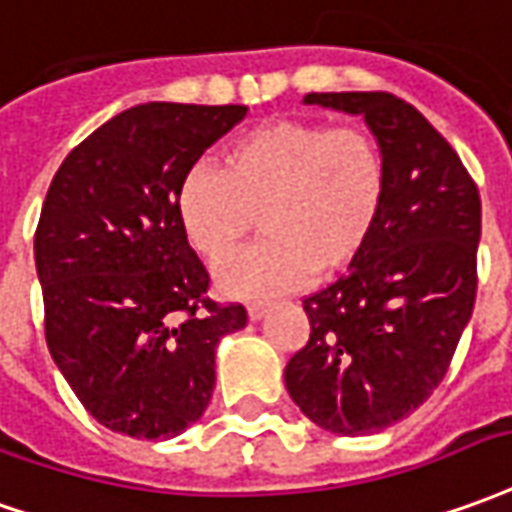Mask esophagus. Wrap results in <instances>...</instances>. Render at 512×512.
Segmentation results:
<instances>
[{
    "label": "esophagus",
    "mask_w": 512,
    "mask_h": 512,
    "mask_svg": "<svg viewBox=\"0 0 512 512\" xmlns=\"http://www.w3.org/2000/svg\"><path fill=\"white\" fill-rule=\"evenodd\" d=\"M246 313H249V318H252V321H260V318L268 313V305L266 302H252V305L246 307Z\"/></svg>",
    "instance_id": "obj_1"
}]
</instances>
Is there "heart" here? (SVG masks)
<instances>
[{"mask_svg":"<svg viewBox=\"0 0 512 512\" xmlns=\"http://www.w3.org/2000/svg\"><path fill=\"white\" fill-rule=\"evenodd\" d=\"M388 191L391 166L374 132L285 116L235 135L219 171H191L177 216L210 266L230 263L260 216L266 238L219 277L227 293L260 296L349 271L380 227Z\"/></svg>","mask_w":512,"mask_h":512,"instance_id":"1","label":"heart"}]
</instances>
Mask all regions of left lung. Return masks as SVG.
<instances>
[{
	"instance_id": "1",
	"label": "left lung",
	"mask_w": 512,
	"mask_h": 512,
	"mask_svg": "<svg viewBox=\"0 0 512 512\" xmlns=\"http://www.w3.org/2000/svg\"><path fill=\"white\" fill-rule=\"evenodd\" d=\"M305 102L363 113L391 166L371 244L349 274L302 299L310 338L285 366L288 393L313 424L368 435L424 405L449 371L477 299L480 191L405 99L346 91Z\"/></svg>"
}]
</instances>
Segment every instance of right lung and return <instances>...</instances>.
Here are the masks:
<instances>
[{"instance_id":"obj_1","label":"right lung","mask_w":512,"mask_h":512,"mask_svg":"<svg viewBox=\"0 0 512 512\" xmlns=\"http://www.w3.org/2000/svg\"><path fill=\"white\" fill-rule=\"evenodd\" d=\"M244 105H135L74 146L35 230L49 355L107 430L174 438L205 413L216 346L246 307L207 296L210 274L177 194Z\"/></svg>"}]
</instances>
